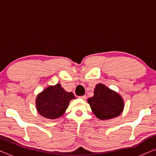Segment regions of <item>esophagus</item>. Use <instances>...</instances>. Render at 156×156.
Instances as JSON below:
<instances>
[{
	"label": "esophagus",
	"mask_w": 156,
	"mask_h": 156,
	"mask_svg": "<svg viewBox=\"0 0 156 156\" xmlns=\"http://www.w3.org/2000/svg\"><path fill=\"white\" fill-rule=\"evenodd\" d=\"M79 98H80V99H81L85 100L87 99V97L85 95H84V96H81V97H79Z\"/></svg>",
	"instance_id": "obj_1"
}]
</instances>
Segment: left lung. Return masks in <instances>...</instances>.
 <instances>
[{"mask_svg": "<svg viewBox=\"0 0 156 156\" xmlns=\"http://www.w3.org/2000/svg\"><path fill=\"white\" fill-rule=\"evenodd\" d=\"M87 101L94 114L101 120L117 117L122 113L124 107L122 97L102 84L96 85L94 96Z\"/></svg>", "mask_w": 156, "mask_h": 156, "instance_id": "1", "label": "left lung"}]
</instances>
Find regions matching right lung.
I'll list each match as a JSON object with an SVG mask.
<instances>
[{
    "mask_svg": "<svg viewBox=\"0 0 156 156\" xmlns=\"http://www.w3.org/2000/svg\"><path fill=\"white\" fill-rule=\"evenodd\" d=\"M75 99L74 94L67 92L60 84L50 86L36 98V108L39 114L48 119H56L62 116L69 101Z\"/></svg>",
    "mask_w": 156,
    "mask_h": 156,
    "instance_id": "add662e5",
    "label": "right lung"
}]
</instances>
